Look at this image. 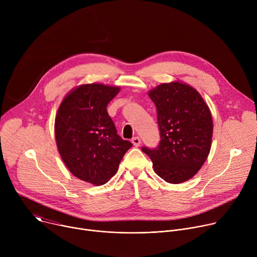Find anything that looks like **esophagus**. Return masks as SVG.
I'll return each mask as SVG.
<instances>
[{"mask_svg": "<svg viewBox=\"0 0 257 257\" xmlns=\"http://www.w3.org/2000/svg\"><path fill=\"white\" fill-rule=\"evenodd\" d=\"M132 143H133L134 146H139L140 143H141V140H140L139 137L136 136V137H133V138H132Z\"/></svg>", "mask_w": 257, "mask_h": 257, "instance_id": "obj_1", "label": "esophagus"}]
</instances>
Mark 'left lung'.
I'll use <instances>...</instances> for the list:
<instances>
[{
    "instance_id": "8db88e82",
    "label": "left lung",
    "mask_w": 257,
    "mask_h": 257,
    "mask_svg": "<svg viewBox=\"0 0 257 257\" xmlns=\"http://www.w3.org/2000/svg\"><path fill=\"white\" fill-rule=\"evenodd\" d=\"M149 95L157 106L162 139L157 149L142 152L151 158L156 174L180 184L196 175L209 155L210 109L194 87L178 80L158 85Z\"/></svg>"
}]
</instances>
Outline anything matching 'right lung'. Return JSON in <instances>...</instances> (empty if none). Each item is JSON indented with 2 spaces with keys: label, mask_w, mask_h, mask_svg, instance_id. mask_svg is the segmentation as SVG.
Here are the masks:
<instances>
[{
  "label": "right lung",
  "mask_w": 257,
  "mask_h": 257,
  "mask_svg": "<svg viewBox=\"0 0 257 257\" xmlns=\"http://www.w3.org/2000/svg\"><path fill=\"white\" fill-rule=\"evenodd\" d=\"M120 86L81 84L63 98L55 119L58 152L68 170L93 185H103L118 171L132 143L122 139L106 112Z\"/></svg>",
  "instance_id": "add662e5"
}]
</instances>
